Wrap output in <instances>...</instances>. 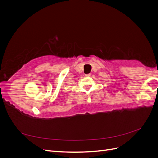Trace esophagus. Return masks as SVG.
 Segmentation results:
<instances>
[{"label": "esophagus", "mask_w": 158, "mask_h": 158, "mask_svg": "<svg viewBox=\"0 0 158 158\" xmlns=\"http://www.w3.org/2000/svg\"><path fill=\"white\" fill-rule=\"evenodd\" d=\"M89 76H90V74H85V76H86V77H88Z\"/></svg>", "instance_id": "esophagus-1"}]
</instances>
